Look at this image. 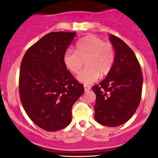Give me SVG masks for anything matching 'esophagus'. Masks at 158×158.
Here are the masks:
<instances>
[{
	"label": "esophagus",
	"instance_id": "obj_1",
	"mask_svg": "<svg viewBox=\"0 0 158 158\" xmlns=\"http://www.w3.org/2000/svg\"><path fill=\"white\" fill-rule=\"evenodd\" d=\"M85 88V91H88L90 89V86H88V85H84Z\"/></svg>",
	"mask_w": 158,
	"mask_h": 158
}]
</instances>
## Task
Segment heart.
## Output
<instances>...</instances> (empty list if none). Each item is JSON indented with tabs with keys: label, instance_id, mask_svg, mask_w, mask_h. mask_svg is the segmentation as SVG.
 <instances>
[{
	"label": "heart",
	"instance_id": "heart-1",
	"mask_svg": "<svg viewBox=\"0 0 158 158\" xmlns=\"http://www.w3.org/2000/svg\"><path fill=\"white\" fill-rule=\"evenodd\" d=\"M85 61L87 67L77 78L88 85L95 81L99 76L106 77L111 71L115 61L114 46L95 35L85 36L78 41L77 50L68 49L64 54V64L73 73L81 70Z\"/></svg>",
	"mask_w": 158,
	"mask_h": 158
}]
</instances>
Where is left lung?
Returning a JSON list of instances; mask_svg holds the SVG:
<instances>
[{
    "instance_id": "left-lung-1",
    "label": "left lung",
    "mask_w": 158,
    "mask_h": 158,
    "mask_svg": "<svg viewBox=\"0 0 158 158\" xmlns=\"http://www.w3.org/2000/svg\"><path fill=\"white\" fill-rule=\"evenodd\" d=\"M109 39L115 50L113 68L104 80L92 87L96 94L94 118L106 126L126 123L138 108L143 88V74L135 52L114 35Z\"/></svg>"
}]
</instances>
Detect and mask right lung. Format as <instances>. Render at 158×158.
<instances>
[{
	"instance_id": "right-lung-1",
	"label": "right lung",
	"mask_w": 158,
	"mask_h": 158,
	"mask_svg": "<svg viewBox=\"0 0 158 158\" xmlns=\"http://www.w3.org/2000/svg\"><path fill=\"white\" fill-rule=\"evenodd\" d=\"M75 35L76 32H50L32 45L21 61V104L32 122L45 131L68 126L72 107L85 91L64 62V52Z\"/></svg>"
}]
</instances>
